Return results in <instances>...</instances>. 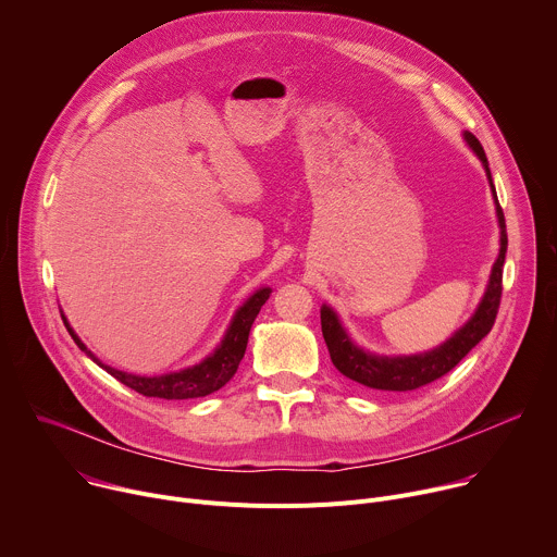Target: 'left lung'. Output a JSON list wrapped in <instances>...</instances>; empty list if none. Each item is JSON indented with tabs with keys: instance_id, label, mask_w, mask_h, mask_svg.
<instances>
[{
	"instance_id": "obj_1",
	"label": "left lung",
	"mask_w": 557,
	"mask_h": 557,
	"mask_svg": "<svg viewBox=\"0 0 557 557\" xmlns=\"http://www.w3.org/2000/svg\"><path fill=\"white\" fill-rule=\"evenodd\" d=\"M462 138L469 145V149L479 156V161L485 168V174H487V181L492 187V196H494V205H496L498 226H500V249H498V258L492 267V275L487 282L485 295H483L481 304L475 306L469 320L441 346H436L428 352L394 355V357L376 355V352H370V350H363L361 346H357L352 342V337L348 335L346 326L342 324L337 310L329 304H322V333H324V342L329 346L335 368L344 376H348L366 387L387 389V392H408V389L428 385V383L441 379L443 374H447L475 344H479L492 331V326L496 322L500 295H503V264H505V253H507L505 215H503V209H500V202L496 196V187L492 181V172H490V163H487L483 145L471 132H462Z\"/></svg>"
}]
</instances>
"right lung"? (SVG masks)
<instances>
[{"label":"right lung","mask_w":557,"mask_h":557,"mask_svg":"<svg viewBox=\"0 0 557 557\" xmlns=\"http://www.w3.org/2000/svg\"><path fill=\"white\" fill-rule=\"evenodd\" d=\"M269 295H271V288L262 286L240 308H237L222 342L202 361H198L189 368L176 370V372L153 374V376L123 372V370H116V368L103 363L92 350H88V346L82 339H78V335L74 333L70 322L65 320L63 310H61V320H63L70 337L74 339V344L82 348L99 368H103L108 374H112L123 385L136 389L143 396H156V399H198V396H207V394L220 389L235 374L237 366H240V361L245 357L251 326L256 322L260 308L269 299Z\"/></svg>","instance_id":"add662e5"}]
</instances>
